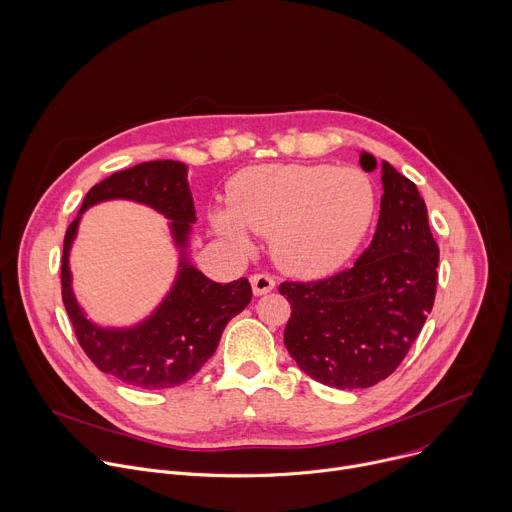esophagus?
<instances>
[{
    "label": "esophagus",
    "mask_w": 512,
    "mask_h": 512,
    "mask_svg": "<svg viewBox=\"0 0 512 512\" xmlns=\"http://www.w3.org/2000/svg\"><path fill=\"white\" fill-rule=\"evenodd\" d=\"M251 285H253V294L255 296H265L275 287V279L267 273H257L251 277Z\"/></svg>",
    "instance_id": "esophagus-1"
}]
</instances>
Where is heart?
Masks as SVG:
<instances>
[{
	"label": "heart",
	"mask_w": 512,
	"mask_h": 512,
	"mask_svg": "<svg viewBox=\"0 0 512 512\" xmlns=\"http://www.w3.org/2000/svg\"><path fill=\"white\" fill-rule=\"evenodd\" d=\"M377 188L356 168L265 164L235 176L227 208L210 212L212 231L239 253L255 233L269 237L271 257L289 275L322 277L340 269L367 237Z\"/></svg>",
	"instance_id": "heart-1"
}]
</instances>
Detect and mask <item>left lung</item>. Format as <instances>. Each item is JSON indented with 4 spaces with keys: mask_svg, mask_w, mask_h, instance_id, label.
Instances as JSON below:
<instances>
[{
    "mask_svg": "<svg viewBox=\"0 0 512 512\" xmlns=\"http://www.w3.org/2000/svg\"><path fill=\"white\" fill-rule=\"evenodd\" d=\"M360 168L377 158L360 152ZM381 214L371 247L354 267L310 283L285 281L291 304L283 342L298 367L334 389H367L405 358L433 308L437 247L417 186L381 164Z\"/></svg>",
    "mask_w": 512,
    "mask_h": 512,
    "instance_id": "left-lung-1",
    "label": "left lung"
}]
</instances>
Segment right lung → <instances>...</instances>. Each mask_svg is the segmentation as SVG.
Masks as SVG:
<instances>
[{
    "label": "right lung",
    "instance_id": "obj_1",
    "mask_svg": "<svg viewBox=\"0 0 512 512\" xmlns=\"http://www.w3.org/2000/svg\"><path fill=\"white\" fill-rule=\"evenodd\" d=\"M109 199L148 205L169 218L179 251L177 277L163 302L131 327L93 323L78 304L71 287L69 249L85 209ZM196 223L188 166L174 160L143 162L95 184L64 235L62 302L79 344L97 369L137 389H168L192 379L214 354L225 326L251 302V283L208 279L190 261V237Z\"/></svg>",
    "mask_w": 512,
    "mask_h": 512
}]
</instances>
